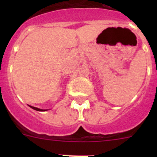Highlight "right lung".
Wrapping results in <instances>:
<instances>
[{
  "mask_svg": "<svg viewBox=\"0 0 157 157\" xmlns=\"http://www.w3.org/2000/svg\"><path fill=\"white\" fill-rule=\"evenodd\" d=\"M31 107L32 109H35V110H36V111H45V110H42V109H38V108H36V107H33V106H30Z\"/></svg>",
  "mask_w": 157,
  "mask_h": 157,
  "instance_id": "right-lung-1",
  "label": "right lung"
}]
</instances>
